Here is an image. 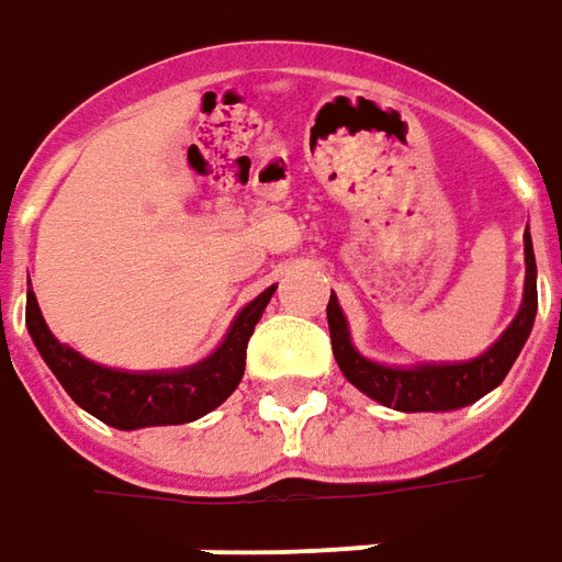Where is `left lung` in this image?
Masks as SVG:
<instances>
[{
  "label": "left lung",
  "mask_w": 562,
  "mask_h": 562,
  "mask_svg": "<svg viewBox=\"0 0 562 562\" xmlns=\"http://www.w3.org/2000/svg\"><path fill=\"white\" fill-rule=\"evenodd\" d=\"M524 254H527L524 305L491 351L469 360V363L417 366V369H390V366L372 363L353 351L348 321L338 308L336 296H329L326 321H329V338H333L338 369L345 372L353 387L363 390L366 396H372L396 412H451V408H463L469 402L481 400L496 384H503V378L508 375V369L517 360V353L532 329V321H536L539 293H536V254H532L529 233L524 236Z\"/></svg>",
  "instance_id": "1"
}]
</instances>
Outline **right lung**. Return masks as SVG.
Here are the masks:
<instances>
[{
	"label": "right lung",
	"mask_w": 562,
	"mask_h": 562,
	"mask_svg": "<svg viewBox=\"0 0 562 562\" xmlns=\"http://www.w3.org/2000/svg\"><path fill=\"white\" fill-rule=\"evenodd\" d=\"M272 293L274 288L262 290L257 300L248 302L233 329L226 333L224 345L209 360L181 372H117L83 360L81 353L50 336L33 290H26V326L50 372L83 412L117 429L172 427L209 415L238 387L245 375V351L254 326L266 312Z\"/></svg>",
	"instance_id": "1"
}]
</instances>
